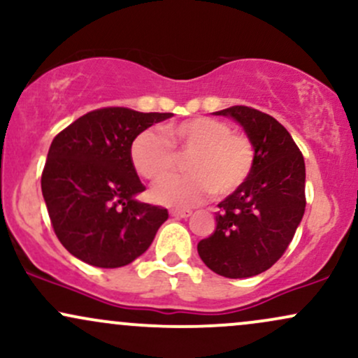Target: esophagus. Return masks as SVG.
Here are the masks:
<instances>
[{
    "label": "esophagus",
    "instance_id": "esophagus-1",
    "mask_svg": "<svg viewBox=\"0 0 358 358\" xmlns=\"http://www.w3.org/2000/svg\"><path fill=\"white\" fill-rule=\"evenodd\" d=\"M171 217H176V219H187V217L192 215L190 210H170Z\"/></svg>",
    "mask_w": 358,
    "mask_h": 358
}]
</instances>
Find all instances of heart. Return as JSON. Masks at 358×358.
<instances>
[{"instance_id": "heart-1", "label": "heart", "mask_w": 358, "mask_h": 358, "mask_svg": "<svg viewBox=\"0 0 358 358\" xmlns=\"http://www.w3.org/2000/svg\"><path fill=\"white\" fill-rule=\"evenodd\" d=\"M165 138L143 131L131 145V162L141 176L159 180L175 171L176 156L188 155V175L171 176L151 190L155 202L187 208L202 203L213 192L227 196L248 182L254 166V146L245 134L232 133L219 119L196 116L163 127Z\"/></svg>"}]
</instances>
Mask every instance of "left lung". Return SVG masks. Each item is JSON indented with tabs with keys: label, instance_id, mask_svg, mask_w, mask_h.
<instances>
[{
	"label": "left lung",
	"instance_id": "obj_1",
	"mask_svg": "<svg viewBox=\"0 0 358 358\" xmlns=\"http://www.w3.org/2000/svg\"><path fill=\"white\" fill-rule=\"evenodd\" d=\"M213 114L242 126L254 146V166L248 182L219 203L215 231L196 249L220 276H257L285 254L303 219L305 159L286 127L269 114L248 106Z\"/></svg>",
	"mask_w": 358,
	"mask_h": 358
}]
</instances>
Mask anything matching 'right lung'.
<instances>
[{
    "label": "right lung",
    "instance_id": "1",
    "mask_svg": "<svg viewBox=\"0 0 358 358\" xmlns=\"http://www.w3.org/2000/svg\"><path fill=\"white\" fill-rule=\"evenodd\" d=\"M171 116L104 108L84 114L53 139L42 193L53 231L72 256L110 269L150 248L168 210L136 200L145 185L131 162V145Z\"/></svg>",
    "mask_w": 358,
    "mask_h": 358
}]
</instances>
